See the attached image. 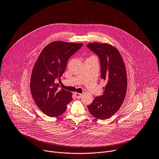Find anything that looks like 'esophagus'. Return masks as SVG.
Segmentation results:
<instances>
[{
    "instance_id": "1",
    "label": "esophagus",
    "mask_w": 159,
    "mask_h": 159,
    "mask_svg": "<svg viewBox=\"0 0 159 159\" xmlns=\"http://www.w3.org/2000/svg\"><path fill=\"white\" fill-rule=\"evenodd\" d=\"M75 96H76V98H80L82 96V93H75Z\"/></svg>"
}]
</instances>
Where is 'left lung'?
<instances>
[{"label": "left lung", "instance_id": "8db88e82", "mask_svg": "<svg viewBox=\"0 0 159 159\" xmlns=\"http://www.w3.org/2000/svg\"><path fill=\"white\" fill-rule=\"evenodd\" d=\"M87 47L100 61L101 77L107 84L103 95L97 97L88 108L95 118L104 120L116 113L125 99L127 89L125 65L119 51L107 43H89Z\"/></svg>", "mask_w": 159, "mask_h": 159}]
</instances>
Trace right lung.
I'll use <instances>...</instances> for the list:
<instances>
[{"instance_id": "1", "label": "right lung", "mask_w": 159, "mask_h": 159, "mask_svg": "<svg viewBox=\"0 0 159 159\" xmlns=\"http://www.w3.org/2000/svg\"><path fill=\"white\" fill-rule=\"evenodd\" d=\"M82 43L53 42L46 46L33 67L30 89L33 98L40 110L49 117L64 113L72 100V93L61 89L57 80L64 73L68 59Z\"/></svg>"}]
</instances>
